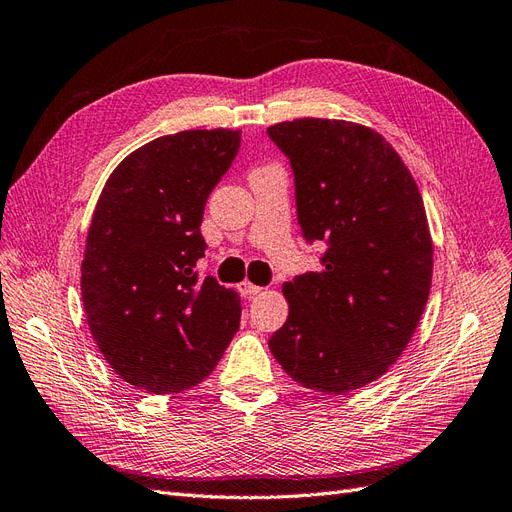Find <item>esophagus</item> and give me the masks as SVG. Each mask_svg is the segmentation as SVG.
Masks as SVG:
<instances>
[{
	"label": "esophagus",
	"instance_id": "esophagus-1",
	"mask_svg": "<svg viewBox=\"0 0 512 512\" xmlns=\"http://www.w3.org/2000/svg\"><path fill=\"white\" fill-rule=\"evenodd\" d=\"M242 296H255V294H259L261 291V287L259 285H253L251 281H242V283H238V287H236Z\"/></svg>",
	"mask_w": 512,
	"mask_h": 512
}]
</instances>
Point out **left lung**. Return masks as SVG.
Returning <instances> with one entry per match:
<instances>
[{
  "instance_id": "left-lung-1",
  "label": "left lung",
  "mask_w": 512,
  "mask_h": 512,
  "mask_svg": "<svg viewBox=\"0 0 512 512\" xmlns=\"http://www.w3.org/2000/svg\"><path fill=\"white\" fill-rule=\"evenodd\" d=\"M268 137L294 171L302 238L326 242L321 268L283 285L289 317L270 352L304 388H362L403 354L429 298L433 244L418 186L367 126L304 118Z\"/></svg>"
}]
</instances>
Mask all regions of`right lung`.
I'll list each match as a JSON object with an SVG mask.
<instances>
[{
	"label": "right lung",
	"mask_w": 512,
	"mask_h": 512,
	"mask_svg": "<svg viewBox=\"0 0 512 512\" xmlns=\"http://www.w3.org/2000/svg\"><path fill=\"white\" fill-rule=\"evenodd\" d=\"M240 130H182L126 156L87 231V326L124 382L154 394L203 382L240 328V296L199 279L203 208L240 150Z\"/></svg>",
	"instance_id": "right-lung-1"
}]
</instances>
